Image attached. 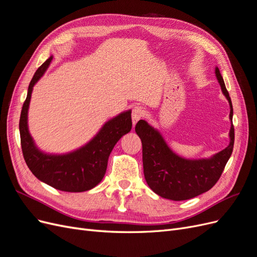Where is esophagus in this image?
<instances>
[{
  "label": "esophagus",
  "instance_id": "34e87169",
  "mask_svg": "<svg viewBox=\"0 0 257 257\" xmlns=\"http://www.w3.org/2000/svg\"><path fill=\"white\" fill-rule=\"evenodd\" d=\"M145 115V110L143 109L142 107H134L133 110H132V121H133V124L135 125V124L144 118Z\"/></svg>",
  "mask_w": 257,
  "mask_h": 257
}]
</instances>
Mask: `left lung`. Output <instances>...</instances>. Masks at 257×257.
I'll return each instance as SVG.
<instances>
[{
    "label": "left lung",
    "instance_id": "1",
    "mask_svg": "<svg viewBox=\"0 0 257 257\" xmlns=\"http://www.w3.org/2000/svg\"><path fill=\"white\" fill-rule=\"evenodd\" d=\"M215 76L229 103V119L232 122L231 99L217 67ZM135 131L142 139L144 174L148 185L158 195L172 200L190 199L211 189L220 179L235 142L231 123L228 147L210 159L185 160L170 150L159 132L146 121H138Z\"/></svg>",
    "mask_w": 257,
    "mask_h": 257
}]
</instances>
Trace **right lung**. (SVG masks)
Returning <instances> with one entry per match:
<instances>
[{"label": "right lung", "mask_w": 257, "mask_h": 257, "mask_svg": "<svg viewBox=\"0 0 257 257\" xmlns=\"http://www.w3.org/2000/svg\"><path fill=\"white\" fill-rule=\"evenodd\" d=\"M52 60L38 67L28 89L19 121L21 149L32 174L52 188L64 192H84L96 186L105 176L109 154L119 139L132 128L131 110L105 123L98 134L80 149L63 155L45 154L34 145L28 130V109L34 84Z\"/></svg>", "instance_id": "obj_1"}]
</instances>
